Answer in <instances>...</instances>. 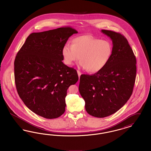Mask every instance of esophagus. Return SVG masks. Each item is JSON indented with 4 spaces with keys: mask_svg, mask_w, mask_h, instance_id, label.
<instances>
[{
    "mask_svg": "<svg viewBox=\"0 0 151 151\" xmlns=\"http://www.w3.org/2000/svg\"><path fill=\"white\" fill-rule=\"evenodd\" d=\"M77 72H78V76H79V78H80V75H81V72H80L79 71H77Z\"/></svg>",
    "mask_w": 151,
    "mask_h": 151,
    "instance_id": "esophagus-1",
    "label": "esophagus"
}]
</instances>
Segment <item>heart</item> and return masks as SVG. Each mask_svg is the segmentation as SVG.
Returning <instances> with one entry per match:
<instances>
[{
    "label": "heart",
    "instance_id": "obj_1",
    "mask_svg": "<svg viewBox=\"0 0 151 151\" xmlns=\"http://www.w3.org/2000/svg\"><path fill=\"white\" fill-rule=\"evenodd\" d=\"M72 42V45L65 44L62 49V55L66 65H71L80 58V67L96 73L107 65L111 57L113 46L108 40L84 35L73 38Z\"/></svg>",
    "mask_w": 151,
    "mask_h": 151
}]
</instances>
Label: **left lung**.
<instances>
[{
	"label": "left lung",
	"instance_id": "obj_1",
	"mask_svg": "<svg viewBox=\"0 0 151 151\" xmlns=\"http://www.w3.org/2000/svg\"><path fill=\"white\" fill-rule=\"evenodd\" d=\"M101 32L113 42V52L107 65L93 75H81L79 92L87 113L97 118L111 115L129 100L137 74V60L129 43L121 33Z\"/></svg>",
	"mask_w": 151,
	"mask_h": 151
}]
</instances>
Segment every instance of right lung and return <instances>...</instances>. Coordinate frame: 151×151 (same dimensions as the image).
<instances>
[{"mask_svg":"<svg viewBox=\"0 0 151 151\" xmlns=\"http://www.w3.org/2000/svg\"><path fill=\"white\" fill-rule=\"evenodd\" d=\"M78 31L62 27L33 33L19 51L14 62L17 93L36 114L57 118L65 111L67 91L78 81L77 71L65 65L62 49Z\"/></svg>","mask_w":151,"mask_h":151,"instance_id":"add662e5","label":"right lung"}]
</instances>
